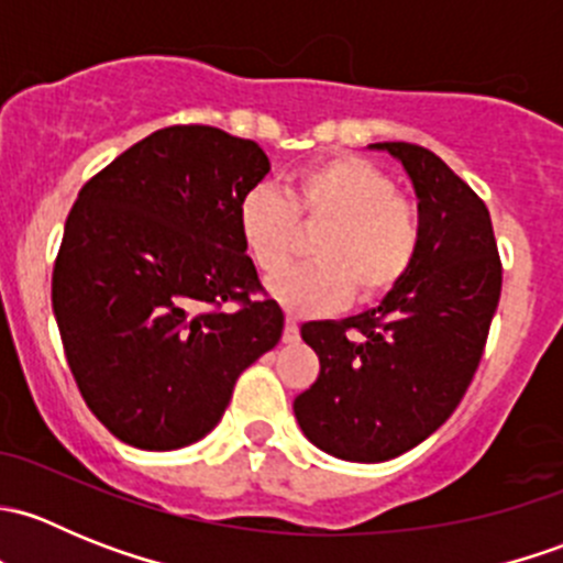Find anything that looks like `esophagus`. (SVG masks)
I'll return each instance as SVG.
<instances>
[{
  "instance_id": "obj_1",
  "label": "esophagus",
  "mask_w": 563,
  "mask_h": 563,
  "mask_svg": "<svg viewBox=\"0 0 563 563\" xmlns=\"http://www.w3.org/2000/svg\"><path fill=\"white\" fill-rule=\"evenodd\" d=\"M299 340V323L294 318H286V327H283V343H297Z\"/></svg>"
}]
</instances>
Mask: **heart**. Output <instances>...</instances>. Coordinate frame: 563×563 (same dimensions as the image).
Listing matches in <instances>:
<instances>
[{
  "label": "heart",
  "instance_id": "obj_1",
  "mask_svg": "<svg viewBox=\"0 0 563 563\" xmlns=\"http://www.w3.org/2000/svg\"><path fill=\"white\" fill-rule=\"evenodd\" d=\"M242 245L272 275L298 252L301 229H322L311 252L316 265L280 273L269 294L299 316L329 313L354 294L376 302L395 291L417 264L422 214L417 201L395 190L376 163L334 155L294 174L288 198L258 185L236 207Z\"/></svg>",
  "mask_w": 563,
  "mask_h": 563
}]
</instances>
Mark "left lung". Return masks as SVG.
Returning a JSON list of instances; mask_svg holds the SVG:
<instances>
[{
    "label": "left lung",
    "instance_id": "obj_1",
    "mask_svg": "<svg viewBox=\"0 0 563 563\" xmlns=\"http://www.w3.org/2000/svg\"><path fill=\"white\" fill-rule=\"evenodd\" d=\"M422 214L417 264L378 308L308 321L316 384L294 400L302 433L329 455L382 463L422 444L463 400L501 297V258L485 201L419 144L387 141Z\"/></svg>",
    "mask_w": 563,
    "mask_h": 563
}]
</instances>
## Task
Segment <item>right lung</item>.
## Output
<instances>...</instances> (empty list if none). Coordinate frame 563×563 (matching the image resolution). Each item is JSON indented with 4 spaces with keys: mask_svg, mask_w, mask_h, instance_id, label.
I'll list each match as a JSON object with an SVG mask.
<instances>
[{
    "mask_svg": "<svg viewBox=\"0 0 563 563\" xmlns=\"http://www.w3.org/2000/svg\"><path fill=\"white\" fill-rule=\"evenodd\" d=\"M266 174L255 141L174 124L78 192L51 305L81 397L124 444L166 452L203 439L242 371L280 340L283 310L258 297L236 225Z\"/></svg>",
    "mask_w": 563,
    "mask_h": 563,
    "instance_id": "1",
    "label": "right lung"
}]
</instances>
